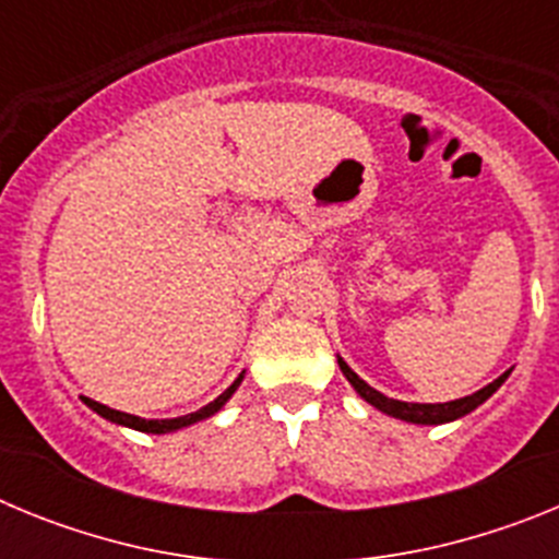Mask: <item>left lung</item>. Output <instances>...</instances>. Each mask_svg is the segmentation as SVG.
Segmentation results:
<instances>
[{"mask_svg":"<svg viewBox=\"0 0 559 559\" xmlns=\"http://www.w3.org/2000/svg\"><path fill=\"white\" fill-rule=\"evenodd\" d=\"M338 367H341V372H344V378L353 383L355 392L367 400L369 406H374L378 412L389 414V417H397V419H406V423H414V426H442V423H453V419L464 417V414L476 412L484 400L492 397V394L501 389V383L510 378V372H512V369H507L501 378L492 380L490 386L478 389L476 394H467V397L451 400V403H406V400L386 397V394H380L378 389L369 386L367 380L358 378V374H355L353 369L347 367V360L341 358V355H338Z\"/></svg>","mask_w":559,"mask_h":559,"instance_id":"left-lung-1","label":"left lung"}]
</instances>
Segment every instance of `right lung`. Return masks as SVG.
<instances>
[{"mask_svg": "<svg viewBox=\"0 0 559 559\" xmlns=\"http://www.w3.org/2000/svg\"><path fill=\"white\" fill-rule=\"evenodd\" d=\"M240 380H243V374L231 383L229 389H226L221 397H215L212 403H206L204 408H199V412L192 414H185V417H173V419H142V417H133V414H126V412H117V408H108L103 406V403H97V400L92 397H81L83 403H86L92 412H97L100 417L111 419V423H117V426H126V428H133V431H142V433H170V431H179V428H187L192 426V423H201V419L212 417V414H218L221 408L229 403L231 394L237 392V386H240Z\"/></svg>", "mask_w": 559, "mask_h": 559, "instance_id": "add662e5", "label": "right lung"}]
</instances>
